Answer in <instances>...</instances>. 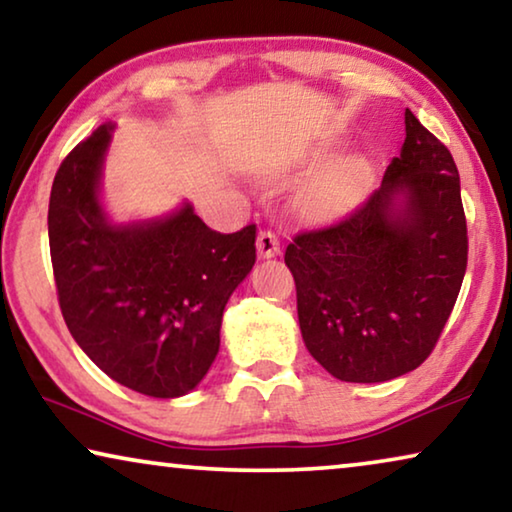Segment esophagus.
<instances>
[{
	"mask_svg": "<svg viewBox=\"0 0 512 512\" xmlns=\"http://www.w3.org/2000/svg\"><path fill=\"white\" fill-rule=\"evenodd\" d=\"M257 255L269 259V257H276L280 255V241L276 232L271 230H262L257 236Z\"/></svg>",
	"mask_w": 512,
	"mask_h": 512,
	"instance_id": "esophagus-1",
	"label": "esophagus"
}]
</instances>
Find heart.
I'll return each instance as SVG.
<instances>
[{"instance_id": "1", "label": "heart", "mask_w": 512, "mask_h": 512, "mask_svg": "<svg viewBox=\"0 0 512 512\" xmlns=\"http://www.w3.org/2000/svg\"><path fill=\"white\" fill-rule=\"evenodd\" d=\"M368 177V163L361 156H352L340 160L333 167H329L322 177H317L315 183L305 193L303 204L312 211H324L331 209L335 204L345 200L361 186Z\"/></svg>"}]
</instances>
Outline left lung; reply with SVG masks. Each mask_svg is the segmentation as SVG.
I'll list each match as a JSON object with an SVG mask.
<instances>
[{
    "label": "left lung",
    "instance_id": "left-lung-1",
    "mask_svg": "<svg viewBox=\"0 0 512 512\" xmlns=\"http://www.w3.org/2000/svg\"><path fill=\"white\" fill-rule=\"evenodd\" d=\"M404 144L375 193L329 225L294 234L305 347L340 381L377 384L432 354L467 271L460 174L411 110Z\"/></svg>",
    "mask_w": 512,
    "mask_h": 512
}]
</instances>
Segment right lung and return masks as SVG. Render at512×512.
<instances>
[{
    "mask_svg": "<svg viewBox=\"0 0 512 512\" xmlns=\"http://www.w3.org/2000/svg\"><path fill=\"white\" fill-rule=\"evenodd\" d=\"M110 131L82 140L52 181L59 308L105 375L149 398H179L218 354L225 305L257 259V227L220 234L190 204L149 223L112 225L98 200Z\"/></svg>",
    "mask_w": 512,
    "mask_h": 512,
    "instance_id": "right-lung-1",
    "label": "right lung"
}]
</instances>
